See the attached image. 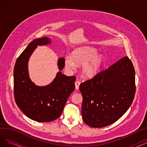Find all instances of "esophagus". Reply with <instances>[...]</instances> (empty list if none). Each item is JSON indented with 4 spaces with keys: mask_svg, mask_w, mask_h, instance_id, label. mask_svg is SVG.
I'll use <instances>...</instances> for the list:
<instances>
[{
    "mask_svg": "<svg viewBox=\"0 0 147 147\" xmlns=\"http://www.w3.org/2000/svg\"><path fill=\"white\" fill-rule=\"evenodd\" d=\"M80 82L79 81H76L75 82V86H76V89L78 90L79 89V86H80Z\"/></svg>",
    "mask_w": 147,
    "mask_h": 147,
    "instance_id": "esophagus-1",
    "label": "esophagus"
}]
</instances>
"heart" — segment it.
<instances>
[{"label": "heart", "instance_id": "heart-1", "mask_svg": "<svg viewBox=\"0 0 147 147\" xmlns=\"http://www.w3.org/2000/svg\"><path fill=\"white\" fill-rule=\"evenodd\" d=\"M97 53L96 49L90 47L76 49L72 52L71 58L67 57L65 58V65L69 71H73L76 65H83V74L91 78L98 72L103 64L102 55Z\"/></svg>", "mask_w": 147, "mask_h": 147}]
</instances>
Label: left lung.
Here are the masks:
<instances>
[{
	"instance_id": "1",
	"label": "left lung",
	"mask_w": 147,
	"mask_h": 147,
	"mask_svg": "<svg viewBox=\"0 0 147 147\" xmlns=\"http://www.w3.org/2000/svg\"><path fill=\"white\" fill-rule=\"evenodd\" d=\"M82 114L92 127H104L117 121L132 104L136 92L135 71L124 57L80 85Z\"/></svg>"
}]
</instances>
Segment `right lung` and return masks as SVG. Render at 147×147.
<instances>
[{
	"instance_id": "obj_1",
	"label": "right lung",
	"mask_w": 147,
	"mask_h": 147,
	"mask_svg": "<svg viewBox=\"0 0 147 147\" xmlns=\"http://www.w3.org/2000/svg\"><path fill=\"white\" fill-rule=\"evenodd\" d=\"M49 43L51 39L46 37L33 40L17 58L13 69L15 102L26 116L38 122H49L58 119L75 89L76 77L67 76L61 71L45 86L35 85L29 78L27 64L30 57L38 45ZM58 65L59 70L63 69L65 59L59 58Z\"/></svg>"
}]
</instances>
